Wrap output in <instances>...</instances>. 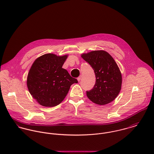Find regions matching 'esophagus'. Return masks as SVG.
<instances>
[{"instance_id":"esophagus-1","label":"esophagus","mask_w":154,"mask_h":154,"mask_svg":"<svg viewBox=\"0 0 154 154\" xmlns=\"http://www.w3.org/2000/svg\"><path fill=\"white\" fill-rule=\"evenodd\" d=\"M81 76H80L79 77H78V78H77V79H78V82H80V81H81Z\"/></svg>"}]
</instances>
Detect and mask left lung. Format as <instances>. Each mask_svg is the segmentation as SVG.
Masks as SVG:
<instances>
[{
    "label": "left lung",
    "mask_w": 154,
    "mask_h": 154,
    "mask_svg": "<svg viewBox=\"0 0 154 154\" xmlns=\"http://www.w3.org/2000/svg\"><path fill=\"white\" fill-rule=\"evenodd\" d=\"M82 57L92 67L96 77L94 87L87 91L88 98L98 105H105L114 100L120 91L122 78L113 58L103 50L83 54Z\"/></svg>",
    "instance_id": "1"
}]
</instances>
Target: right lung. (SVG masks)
<instances>
[{"instance_id": "obj_1", "label": "right lung", "mask_w": 154, "mask_h": 154, "mask_svg": "<svg viewBox=\"0 0 154 154\" xmlns=\"http://www.w3.org/2000/svg\"><path fill=\"white\" fill-rule=\"evenodd\" d=\"M67 56L45 54L37 58L27 77V87L32 97L44 107L59 105L65 98L70 86L78 83L62 68Z\"/></svg>"}]
</instances>
